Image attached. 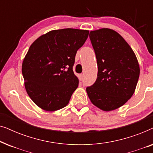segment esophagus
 <instances>
[{"label":"esophagus","mask_w":153,"mask_h":153,"mask_svg":"<svg viewBox=\"0 0 153 153\" xmlns=\"http://www.w3.org/2000/svg\"><path fill=\"white\" fill-rule=\"evenodd\" d=\"M83 79V74H82L79 75V79H80V80H82Z\"/></svg>","instance_id":"34e87169"}]
</instances>
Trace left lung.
I'll use <instances>...</instances> for the list:
<instances>
[{
    "instance_id": "1",
    "label": "left lung",
    "mask_w": 153,
    "mask_h": 153,
    "mask_svg": "<svg viewBox=\"0 0 153 153\" xmlns=\"http://www.w3.org/2000/svg\"><path fill=\"white\" fill-rule=\"evenodd\" d=\"M98 67L95 83L86 88L92 103L104 111L125 104L134 93L140 68L133 50L121 35L109 28L90 32Z\"/></svg>"
}]
</instances>
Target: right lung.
Wrapping results in <instances>:
<instances>
[{"instance_id":"obj_1","label":"right lung","mask_w":153,"mask_h":153,"mask_svg":"<svg viewBox=\"0 0 153 153\" xmlns=\"http://www.w3.org/2000/svg\"><path fill=\"white\" fill-rule=\"evenodd\" d=\"M89 31L64 28L49 31L30 45L22 63L26 92L33 102L48 111L68 105L79 79L73 72L76 51Z\"/></svg>"}]
</instances>
